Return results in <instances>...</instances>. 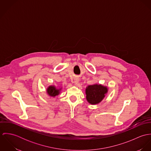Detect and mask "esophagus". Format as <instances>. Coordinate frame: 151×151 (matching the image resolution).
<instances>
[{"label": "esophagus", "mask_w": 151, "mask_h": 151, "mask_svg": "<svg viewBox=\"0 0 151 151\" xmlns=\"http://www.w3.org/2000/svg\"><path fill=\"white\" fill-rule=\"evenodd\" d=\"M78 82H79V78H77L74 80V83H75L76 85H77L78 84Z\"/></svg>", "instance_id": "1"}]
</instances>
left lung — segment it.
<instances>
[{"instance_id": "obj_1", "label": "left lung", "mask_w": 151, "mask_h": 151, "mask_svg": "<svg viewBox=\"0 0 151 151\" xmlns=\"http://www.w3.org/2000/svg\"><path fill=\"white\" fill-rule=\"evenodd\" d=\"M86 99L92 105L99 104L105 97L108 88L101 85L89 86L86 89Z\"/></svg>"}]
</instances>
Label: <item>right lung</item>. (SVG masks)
Returning <instances> with one entry per match:
<instances>
[{
    "label": "right lung",
    "mask_w": 151,
    "mask_h": 151,
    "mask_svg": "<svg viewBox=\"0 0 151 151\" xmlns=\"http://www.w3.org/2000/svg\"><path fill=\"white\" fill-rule=\"evenodd\" d=\"M47 93L51 96H55L59 93V89H56L54 86H50L47 89Z\"/></svg>",
    "instance_id": "obj_1"
}]
</instances>
